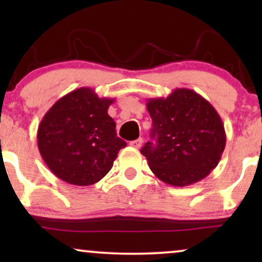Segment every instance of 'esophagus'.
<instances>
[{"mask_svg":"<svg viewBox=\"0 0 262 262\" xmlns=\"http://www.w3.org/2000/svg\"><path fill=\"white\" fill-rule=\"evenodd\" d=\"M142 144H143V138H138V139H135V141L130 142V145L135 149H139L142 146Z\"/></svg>","mask_w":262,"mask_h":262,"instance_id":"obj_1","label":"esophagus"}]
</instances>
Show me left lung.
<instances>
[{"mask_svg":"<svg viewBox=\"0 0 262 262\" xmlns=\"http://www.w3.org/2000/svg\"><path fill=\"white\" fill-rule=\"evenodd\" d=\"M146 108L152 119L151 141L141 152L161 181L184 187L217 167L227 136L207 100L191 89L177 88L166 99H148Z\"/></svg>","mask_w":262,"mask_h":262,"instance_id":"1","label":"left lung"}]
</instances>
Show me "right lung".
<instances>
[{"label":"right lung","mask_w":262,"mask_h":262,"mask_svg":"<svg viewBox=\"0 0 262 262\" xmlns=\"http://www.w3.org/2000/svg\"><path fill=\"white\" fill-rule=\"evenodd\" d=\"M113 101L83 87L64 95L46 112L37 132L38 149L60 180L89 186L111 170L119 150L126 146L107 113Z\"/></svg>","instance_id":"add662e5"}]
</instances>
